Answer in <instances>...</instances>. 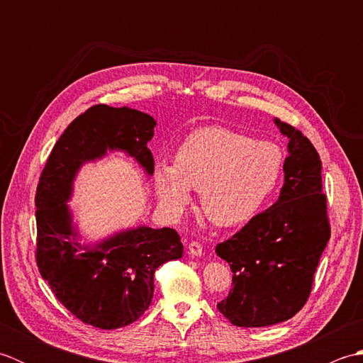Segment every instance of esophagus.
<instances>
[{
  "instance_id": "obj_1",
  "label": "esophagus",
  "mask_w": 363,
  "mask_h": 363,
  "mask_svg": "<svg viewBox=\"0 0 363 363\" xmlns=\"http://www.w3.org/2000/svg\"><path fill=\"white\" fill-rule=\"evenodd\" d=\"M189 254H190V256H195V257L203 256V245L198 243V242L189 243Z\"/></svg>"
}]
</instances>
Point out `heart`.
I'll return each mask as SVG.
<instances>
[{
  "label": "heart",
  "instance_id": "heart-1",
  "mask_svg": "<svg viewBox=\"0 0 363 363\" xmlns=\"http://www.w3.org/2000/svg\"><path fill=\"white\" fill-rule=\"evenodd\" d=\"M285 154L279 145L225 126L190 133L176 151L174 164L157 162L152 181L160 206L181 213L199 189L206 217L218 226L251 220L281 181Z\"/></svg>",
  "mask_w": 363,
  "mask_h": 363
}]
</instances>
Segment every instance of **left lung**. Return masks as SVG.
<instances>
[{
	"mask_svg": "<svg viewBox=\"0 0 363 363\" xmlns=\"http://www.w3.org/2000/svg\"><path fill=\"white\" fill-rule=\"evenodd\" d=\"M274 125L289 138L279 198L217 245L234 273L217 307L240 328L277 325L301 311L330 237L318 152L301 130L277 118Z\"/></svg>",
	"mask_w": 363,
	"mask_h": 363,
	"instance_id": "left-lung-1",
	"label": "left lung"
}]
</instances>
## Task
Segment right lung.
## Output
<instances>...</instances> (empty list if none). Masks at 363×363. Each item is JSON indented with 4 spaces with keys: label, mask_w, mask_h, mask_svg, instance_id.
Returning a JSON list of instances; mask_svg holds the SVG:
<instances>
[{
    "label": "right lung",
    "mask_w": 363,
    "mask_h": 363,
    "mask_svg": "<svg viewBox=\"0 0 363 363\" xmlns=\"http://www.w3.org/2000/svg\"><path fill=\"white\" fill-rule=\"evenodd\" d=\"M156 120L130 107L98 104L74 118L54 145L35 194L37 267L56 298L86 325L112 330L128 326L148 309L154 272L181 259L174 229L137 226L96 243H82L68 201L84 164L107 151L134 157L146 176L154 159L148 143Z\"/></svg>",
    "instance_id": "right-lung-1"
}]
</instances>
